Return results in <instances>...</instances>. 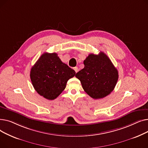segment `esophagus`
Listing matches in <instances>:
<instances>
[{
  "instance_id": "obj_1",
  "label": "esophagus",
  "mask_w": 148,
  "mask_h": 148,
  "mask_svg": "<svg viewBox=\"0 0 148 148\" xmlns=\"http://www.w3.org/2000/svg\"><path fill=\"white\" fill-rule=\"evenodd\" d=\"M74 71H75V72L76 73L79 71V68H77V67H74Z\"/></svg>"
}]
</instances>
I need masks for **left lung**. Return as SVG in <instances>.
Masks as SVG:
<instances>
[{"label":"left lung","instance_id":"obj_1","mask_svg":"<svg viewBox=\"0 0 148 148\" xmlns=\"http://www.w3.org/2000/svg\"><path fill=\"white\" fill-rule=\"evenodd\" d=\"M84 67L75 74L83 89L94 99H101L113 90L118 80V71L103 52L90 54L83 62Z\"/></svg>","mask_w":148,"mask_h":148}]
</instances>
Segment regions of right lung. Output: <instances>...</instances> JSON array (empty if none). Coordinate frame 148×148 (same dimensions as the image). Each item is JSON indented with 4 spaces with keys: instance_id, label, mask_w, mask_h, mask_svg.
<instances>
[{
    "instance_id": "1",
    "label": "right lung",
    "mask_w": 148,
    "mask_h": 148,
    "mask_svg": "<svg viewBox=\"0 0 148 148\" xmlns=\"http://www.w3.org/2000/svg\"><path fill=\"white\" fill-rule=\"evenodd\" d=\"M75 75L74 69L63 63L56 53H44L30 70V77L38 94L53 100L65 88L68 80Z\"/></svg>"
}]
</instances>
